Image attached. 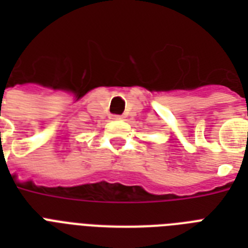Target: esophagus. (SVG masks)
I'll use <instances>...</instances> for the list:
<instances>
[{
    "label": "esophagus",
    "mask_w": 248,
    "mask_h": 248,
    "mask_svg": "<svg viewBox=\"0 0 248 248\" xmlns=\"http://www.w3.org/2000/svg\"><path fill=\"white\" fill-rule=\"evenodd\" d=\"M113 120H121V116H113Z\"/></svg>",
    "instance_id": "obj_1"
}]
</instances>
